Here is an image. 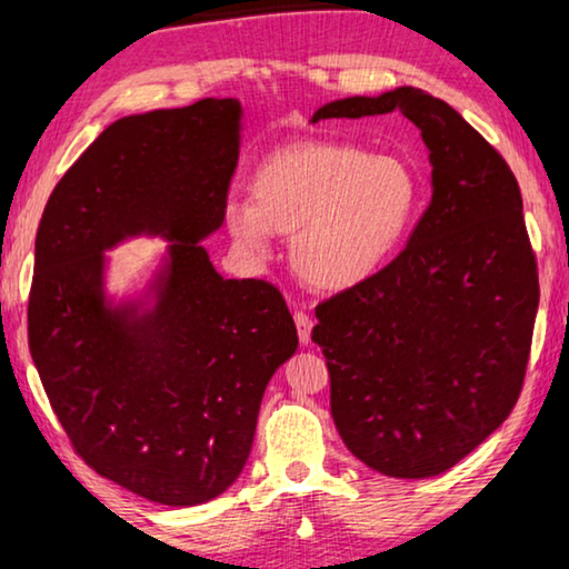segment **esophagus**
I'll use <instances>...</instances> for the list:
<instances>
[{
	"label": "esophagus",
	"instance_id": "esophagus-1",
	"mask_svg": "<svg viewBox=\"0 0 569 569\" xmlns=\"http://www.w3.org/2000/svg\"><path fill=\"white\" fill-rule=\"evenodd\" d=\"M295 326H298V336L302 343H310V331H312V318L308 312L295 310Z\"/></svg>",
	"mask_w": 569,
	"mask_h": 569
}]
</instances>
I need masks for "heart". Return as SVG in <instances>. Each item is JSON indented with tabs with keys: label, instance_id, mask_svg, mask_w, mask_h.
Segmentation results:
<instances>
[{
	"label": "heart",
	"instance_id": "obj_1",
	"mask_svg": "<svg viewBox=\"0 0 569 569\" xmlns=\"http://www.w3.org/2000/svg\"><path fill=\"white\" fill-rule=\"evenodd\" d=\"M249 200H228L223 223L238 246L267 257L274 233L292 236L305 284L341 292L375 277L413 223L421 187L398 156L357 146L298 143L253 171Z\"/></svg>",
	"mask_w": 569,
	"mask_h": 569
}]
</instances>
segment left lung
Masks as SVG:
<instances>
[{
  "label": "left lung",
  "instance_id": "1",
  "mask_svg": "<svg viewBox=\"0 0 569 569\" xmlns=\"http://www.w3.org/2000/svg\"><path fill=\"white\" fill-rule=\"evenodd\" d=\"M387 112L421 130L431 202L398 259L318 305L312 341L351 455L421 480L455 467L513 410L539 274L513 171L455 107L398 87L328 102L310 122Z\"/></svg>",
  "mask_w": 569,
  "mask_h": 569
}]
</instances>
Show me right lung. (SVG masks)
<instances>
[{
    "instance_id": "obj_1",
    "label": "right lung",
    "mask_w": 569,
    "mask_h": 569,
    "mask_svg": "<svg viewBox=\"0 0 569 569\" xmlns=\"http://www.w3.org/2000/svg\"><path fill=\"white\" fill-rule=\"evenodd\" d=\"M241 102L200 100L107 126L40 218L28 341L53 413L84 462L161 506L226 492L249 459L271 375L298 349L282 292L220 277L204 251L223 226ZM161 234L141 299L103 292V251Z\"/></svg>"
}]
</instances>
